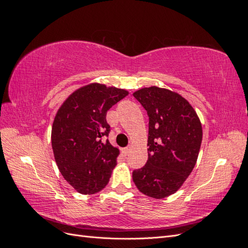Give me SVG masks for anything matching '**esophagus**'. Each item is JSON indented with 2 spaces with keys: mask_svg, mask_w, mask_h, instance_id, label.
<instances>
[{
  "mask_svg": "<svg viewBox=\"0 0 248 248\" xmlns=\"http://www.w3.org/2000/svg\"><path fill=\"white\" fill-rule=\"evenodd\" d=\"M130 151H131V146H128V147H126V148L123 149V153L125 155H128L130 153Z\"/></svg>",
  "mask_w": 248,
  "mask_h": 248,
  "instance_id": "esophagus-1",
  "label": "esophagus"
}]
</instances>
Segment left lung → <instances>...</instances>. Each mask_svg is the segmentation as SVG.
<instances>
[{
	"mask_svg": "<svg viewBox=\"0 0 248 248\" xmlns=\"http://www.w3.org/2000/svg\"><path fill=\"white\" fill-rule=\"evenodd\" d=\"M133 96L149 117L148 160L132 171L133 182L148 197L167 198L182 186L196 166L202 124L189 102L168 89L144 88Z\"/></svg>",
	"mask_w": 248,
	"mask_h": 248,
	"instance_id": "8db88e82",
	"label": "left lung"
}]
</instances>
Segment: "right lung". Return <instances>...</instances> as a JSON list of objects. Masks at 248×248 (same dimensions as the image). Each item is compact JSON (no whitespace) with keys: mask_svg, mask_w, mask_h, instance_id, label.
Listing matches in <instances>:
<instances>
[{"mask_svg":"<svg viewBox=\"0 0 248 248\" xmlns=\"http://www.w3.org/2000/svg\"><path fill=\"white\" fill-rule=\"evenodd\" d=\"M128 92L90 84L74 91L59 108L51 128V147L64 179L81 194H94L109 181L119 149L108 140V110Z\"/></svg>","mask_w":248,"mask_h":248,"instance_id":"add662e5","label":"right lung"}]
</instances>
